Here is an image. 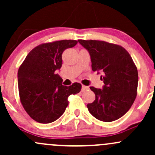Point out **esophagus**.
<instances>
[{"instance_id":"esophagus-1","label":"esophagus","mask_w":155,"mask_h":155,"mask_svg":"<svg viewBox=\"0 0 155 155\" xmlns=\"http://www.w3.org/2000/svg\"><path fill=\"white\" fill-rule=\"evenodd\" d=\"M87 89H89V86H84V85H82V91H84L85 90H87Z\"/></svg>"}]
</instances>
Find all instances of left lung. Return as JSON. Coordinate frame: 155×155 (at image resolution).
Masks as SVG:
<instances>
[{
  "label": "left lung",
  "mask_w": 155,
  "mask_h": 155,
  "mask_svg": "<svg viewBox=\"0 0 155 155\" xmlns=\"http://www.w3.org/2000/svg\"><path fill=\"white\" fill-rule=\"evenodd\" d=\"M89 53L91 69L101 74L103 89L90 87L95 100L87 104L91 115L111 122L124 115L137 96L138 73L130 54L122 46L101 41L78 40Z\"/></svg>",
  "instance_id": "1"
}]
</instances>
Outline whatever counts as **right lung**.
<instances>
[{
    "instance_id": "1",
    "label": "right lung",
    "mask_w": 155,
    "mask_h": 155,
    "mask_svg": "<svg viewBox=\"0 0 155 155\" xmlns=\"http://www.w3.org/2000/svg\"><path fill=\"white\" fill-rule=\"evenodd\" d=\"M77 41L63 40L36 46L27 54L18 72L21 102L27 114L41 124L54 122L64 113L68 97L81 90V84H62L56 70L62 66V54Z\"/></svg>"
}]
</instances>
